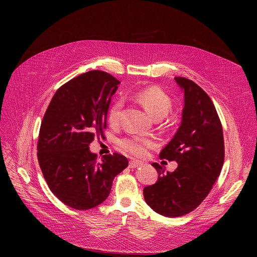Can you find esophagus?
<instances>
[{"label":"esophagus","instance_id":"obj_1","mask_svg":"<svg viewBox=\"0 0 257 257\" xmlns=\"http://www.w3.org/2000/svg\"><path fill=\"white\" fill-rule=\"evenodd\" d=\"M130 168H136V167H139V166H143V162L141 161H130V164H128Z\"/></svg>","mask_w":257,"mask_h":257}]
</instances>
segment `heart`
Listing matches in <instances>:
<instances>
[{
	"mask_svg": "<svg viewBox=\"0 0 257 257\" xmlns=\"http://www.w3.org/2000/svg\"><path fill=\"white\" fill-rule=\"evenodd\" d=\"M134 98L141 104L145 110L154 119H162L172 109V99L162 89L158 87H148L135 93ZM123 107L121 99L115 100L108 110V121L111 124L118 123ZM157 143L153 138L132 135L119 141V147L123 151L136 157H144L148 149L153 148Z\"/></svg>",
	"mask_w": 257,
	"mask_h": 257,
	"instance_id": "obj_1",
	"label": "heart"
}]
</instances>
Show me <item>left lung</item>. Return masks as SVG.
<instances>
[{
	"instance_id": "1",
	"label": "left lung",
	"mask_w": 257,
	"mask_h": 257,
	"mask_svg": "<svg viewBox=\"0 0 257 257\" xmlns=\"http://www.w3.org/2000/svg\"><path fill=\"white\" fill-rule=\"evenodd\" d=\"M175 80L184 94L182 120L160 158L176 161L178 167L165 174L153 163L159 179L144 189L146 203L168 217L184 215L201 204L220 176L225 151L222 124L211 98L190 79Z\"/></svg>"
}]
</instances>
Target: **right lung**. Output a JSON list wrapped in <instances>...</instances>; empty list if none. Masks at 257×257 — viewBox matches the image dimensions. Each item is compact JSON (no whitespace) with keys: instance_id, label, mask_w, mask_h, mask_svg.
I'll use <instances>...</instances> for the list:
<instances>
[{"instance_id":"obj_1","label":"right lung","mask_w":257,"mask_h":257,"mask_svg":"<svg viewBox=\"0 0 257 257\" xmlns=\"http://www.w3.org/2000/svg\"><path fill=\"white\" fill-rule=\"evenodd\" d=\"M120 81L102 71L75 77L58 89L43 118L37 159L49 189L77 210L102 204L114 177L128 165L122 154L97 155L90 144L104 135L107 113Z\"/></svg>"}]
</instances>
